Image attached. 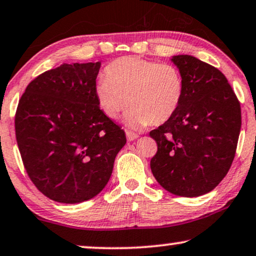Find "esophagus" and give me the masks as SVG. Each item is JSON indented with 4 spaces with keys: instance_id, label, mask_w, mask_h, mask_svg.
Segmentation results:
<instances>
[{
    "instance_id": "esophagus-1",
    "label": "esophagus",
    "mask_w": 256,
    "mask_h": 256,
    "mask_svg": "<svg viewBox=\"0 0 256 256\" xmlns=\"http://www.w3.org/2000/svg\"><path fill=\"white\" fill-rule=\"evenodd\" d=\"M138 137L139 136L137 134H134V132H131V131H126V138H128V142H134Z\"/></svg>"
}]
</instances>
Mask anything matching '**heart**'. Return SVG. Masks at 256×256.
I'll use <instances>...</instances> for the list:
<instances>
[{
    "mask_svg": "<svg viewBox=\"0 0 256 256\" xmlns=\"http://www.w3.org/2000/svg\"><path fill=\"white\" fill-rule=\"evenodd\" d=\"M105 76L94 84L98 106L117 119L128 104L125 124L134 130L168 122L182 104L185 84L172 64L125 56L108 64Z\"/></svg>",
    "mask_w": 256,
    "mask_h": 256,
    "instance_id": "heart-1",
    "label": "heart"
}]
</instances>
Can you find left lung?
<instances>
[{"label": "left lung", "instance_id": "obj_1", "mask_svg": "<svg viewBox=\"0 0 256 256\" xmlns=\"http://www.w3.org/2000/svg\"><path fill=\"white\" fill-rule=\"evenodd\" d=\"M171 62L185 90L174 114L150 132L158 145L151 171L159 185L194 198L219 185L233 162L241 128V108L224 74L210 64L176 54Z\"/></svg>", "mask_w": 256, "mask_h": 256}]
</instances>
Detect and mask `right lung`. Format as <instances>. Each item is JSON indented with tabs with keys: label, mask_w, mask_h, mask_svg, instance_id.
<instances>
[{
	"label": "right lung",
	"mask_w": 256,
	"mask_h": 256,
	"mask_svg": "<svg viewBox=\"0 0 256 256\" xmlns=\"http://www.w3.org/2000/svg\"><path fill=\"white\" fill-rule=\"evenodd\" d=\"M102 63H63L40 74L18 102L16 140L37 188L62 204L100 194L111 178L124 131L103 114L94 96Z\"/></svg>",
	"instance_id": "add662e5"
}]
</instances>
